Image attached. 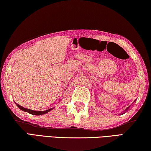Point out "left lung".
Segmentation results:
<instances>
[{
    "label": "left lung",
    "mask_w": 151,
    "mask_h": 151,
    "mask_svg": "<svg viewBox=\"0 0 151 151\" xmlns=\"http://www.w3.org/2000/svg\"><path fill=\"white\" fill-rule=\"evenodd\" d=\"M129 107H130V106H129V107H128V108H127V109L126 110H125V111H124V112H122V114H124V113H125V112H126V111H128V109H129Z\"/></svg>",
    "instance_id": "obj_1"
}]
</instances>
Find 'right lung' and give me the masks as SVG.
I'll list each match as a JSON object with an SVG mask.
<instances>
[{
	"mask_svg": "<svg viewBox=\"0 0 151 151\" xmlns=\"http://www.w3.org/2000/svg\"><path fill=\"white\" fill-rule=\"evenodd\" d=\"M15 104H17V106L19 107V108L22 110V111H23L24 112H29V113L31 114H33V115H41V114H46L47 113V112H48L50 111H52V110L54 109V108H51L50 109H48V110H46V111H32V110H30V109H26V108H24L23 106H20V104H17L15 103Z\"/></svg>",
	"mask_w": 151,
	"mask_h": 151,
	"instance_id": "1",
	"label": "right lung"
}]
</instances>
